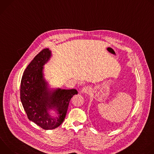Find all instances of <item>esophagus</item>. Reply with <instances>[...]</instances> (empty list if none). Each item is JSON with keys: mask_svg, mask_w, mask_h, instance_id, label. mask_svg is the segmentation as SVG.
Segmentation results:
<instances>
[{"mask_svg": "<svg viewBox=\"0 0 154 154\" xmlns=\"http://www.w3.org/2000/svg\"><path fill=\"white\" fill-rule=\"evenodd\" d=\"M90 91H91L90 88L88 86H86L83 88L82 90L80 91V93L82 94H88L90 93Z\"/></svg>", "mask_w": 154, "mask_h": 154, "instance_id": "obj_1", "label": "esophagus"}]
</instances>
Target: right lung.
I'll use <instances>...</instances> for the list:
<instances>
[{
  "mask_svg": "<svg viewBox=\"0 0 154 154\" xmlns=\"http://www.w3.org/2000/svg\"><path fill=\"white\" fill-rule=\"evenodd\" d=\"M52 56L45 49L35 56L22 77L20 98L29 120L45 130L60 126L66 115L69 102L78 91L75 89L51 90L44 78V66ZM51 111L57 115L54 116Z\"/></svg>",
  "mask_w": 154,
  "mask_h": 154,
  "instance_id": "1",
  "label": "right lung"
}]
</instances>
